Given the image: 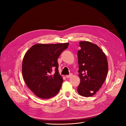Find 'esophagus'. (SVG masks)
<instances>
[{
    "instance_id": "esophagus-1",
    "label": "esophagus",
    "mask_w": 126,
    "mask_h": 126,
    "mask_svg": "<svg viewBox=\"0 0 126 126\" xmlns=\"http://www.w3.org/2000/svg\"><path fill=\"white\" fill-rule=\"evenodd\" d=\"M72 75L71 74H69V75H66V78H70L71 77H72Z\"/></svg>"
}]
</instances>
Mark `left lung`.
<instances>
[{"mask_svg":"<svg viewBox=\"0 0 126 126\" xmlns=\"http://www.w3.org/2000/svg\"><path fill=\"white\" fill-rule=\"evenodd\" d=\"M78 51L79 76L77 91L83 97H91L99 90L108 73V64L105 53L97 45L89 41L79 42Z\"/></svg>","mask_w":126,"mask_h":126,"instance_id":"1","label":"left lung"}]
</instances>
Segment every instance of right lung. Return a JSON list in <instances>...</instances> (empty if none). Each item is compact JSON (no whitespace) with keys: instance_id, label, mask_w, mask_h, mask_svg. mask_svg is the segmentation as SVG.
Listing matches in <instances>:
<instances>
[{"instance_id":"obj_1","label":"right lung","mask_w":126,"mask_h":126,"mask_svg":"<svg viewBox=\"0 0 126 126\" xmlns=\"http://www.w3.org/2000/svg\"><path fill=\"white\" fill-rule=\"evenodd\" d=\"M69 43L38 44L26 52L22 64V74L27 86L40 98L48 99L58 93L63 82L57 62ZM55 71L50 75L52 70Z\"/></svg>"}]
</instances>
